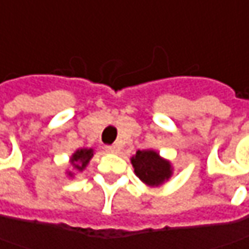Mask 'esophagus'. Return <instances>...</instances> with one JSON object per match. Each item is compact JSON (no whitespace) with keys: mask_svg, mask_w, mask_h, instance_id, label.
Segmentation results:
<instances>
[{"mask_svg":"<svg viewBox=\"0 0 249 249\" xmlns=\"http://www.w3.org/2000/svg\"><path fill=\"white\" fill-rule=\"evenodd\" d=\"M104 150H106L107 153H115V152H117V146L115 145L104 146Z\"/></svg>","mask_w":249,"mask_h":249,"instance_id":"esophagus-1","label":"esophagus"}]
</instances>
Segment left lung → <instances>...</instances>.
<instances>
[{
  "label": "left lung",
  "mask_w": 249,
  "mask_h": 249,
  "mask_svg": "<svg viewBox=\"0 0 249 249\" xmlns=\"http://www.w3.org/2000/svg\"><path fill=\"white\" fill-rule=\"evenodd\" d=\"M131 163L139 179L149 187H159L173 176L171 163L150 149L138 150Z\"/></svg>",
  "instance_id": "obj_1"
}]
</instances>
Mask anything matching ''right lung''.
<instances>
[{
  "instance_id": "add662e5",
  "label": "right lung",
  "mask_w": 249,
  "mask_h": 249,
  "mask_svg": "<svg viewBox=\"0 0 249 249\" xmlns=\"http://www.w3.org/2000/svg\"><path fill=\"white\" fill-rule=\"evenodd\" d=\"M93 157V149H78L72 156H71V164L72 167L78 171H83L88 163L90 161V159ZM68 176L72 177V173L68 171Z\"/></svg>"
}]
</instances>
